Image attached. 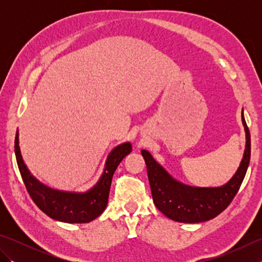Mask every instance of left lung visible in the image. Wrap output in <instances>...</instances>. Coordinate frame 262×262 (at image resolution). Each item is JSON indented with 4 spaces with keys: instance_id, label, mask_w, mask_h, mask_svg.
Wrapping results in <instances>:
<instances>
[{
    "instance_id": "8db88e82",
    "label": "left lung",
    "mask_w": 262,
    "mask_h": 262,
    "mask_svg": "<svg viewBox=\"0 0 262 262\" xmlns=\"http://www.w3.org/2000/svg\"><path fill=\"white\" fill-rule=\"evenodd\" d=\"M242 124L246 132V148L235 173L219 187H194L174 179L146 149L141 153L146 163L154 205L166 217L180 223H200L220 215L235 197L246 177L251 138L242 110Z\"/></svg>"
}]
</instances>
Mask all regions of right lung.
Masks as SVG:
<instances>
[{"label": "right lung", "instance_id": "right-lung-1", "mask_svg": "<svg viewBox=\"0 0 262 262\" xmlns=\"http://www.w3.org/2000/svg\"><path fill=\"white\" fill-rule=\"evenodd\" d=\"M14 152L22 180L39 209L51 219L64 223H89L101 215L107 207L113 176L122 159L132 152V144L125 142L111 149L99 180L86 191L58 190L39 181L28 169L22 158L19 130L15 134Z\"/></svg>", "mask_w": 262, "mask_h": 262}]
</instances>
